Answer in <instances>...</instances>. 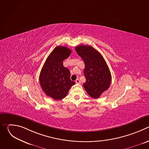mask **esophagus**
<instances>
[{
    "mask_svg": "<svg viewBox=\"0 0 149 149\" xmlns=\"http://www.w3.org/2000/svg\"><path fill=\"white\" fill-rule=\"evenodd\" d=\"M75 82H76L77 84H80V81H79V79L78 78L77 79L76 81H75Z\"/></svg>",
    "mask_w": 149,
    "mask_h": 149,
    "instance_id": "34e87169",
    "label": "esophagus"
}]
</instances>
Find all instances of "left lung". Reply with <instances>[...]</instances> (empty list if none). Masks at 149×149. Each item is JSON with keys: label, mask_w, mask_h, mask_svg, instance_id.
I'll return each instance as SVG.
<instances>
[{"label": "left lung", "mask_w": 149, "mask_h": 149, "mask_svg": "<svg viewBox=\"0 0 149 149\" xmlns=\"http://www.w3.org/2000/svg\"><path fill=\"white\" fill-rule=\"evenodd\" d=\"M75 50L85 63L84 74L86 82L83 86L91 97L98 98L110 86L109 68L101 54L91 46L79 45Z\"/></svg>", "instance_id": "obj_1"}]
</instances>
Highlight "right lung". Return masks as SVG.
<instances>
[{"mask_svg": "<svg viewBox=\"0 0 149 149\" xmlns=\"http://www.w3.org/2000/svg\"><path fill=\"white\" fill-rule=\"evenodd\" d=\"M71 50L67 47L58 46L54 48L46 59L40 75L42 89L47 96L55 100L65 98L70 88L75 84L70 79V72L63 65Z\"/></svg>", "mask_w": 149, "mask_h": 149, "instance_id": "right-lung-1", "label": "right lung"}]
</instances>
